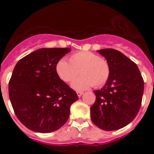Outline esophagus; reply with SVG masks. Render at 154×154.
I'll return each mask as SVG.
<instances>
[{
	"label": "esophagus",
	"mask_w": 154,
	"mask_h": 154,
	"mask_svg": "<svg viewBox=\"0 0 154 154\" xmlns=\"http://www.w3.org/2000/svg\"><path fill=\"white\" fill-rule=\"evenodd\" d=\"M83 94V91H77V96H78L79 97H81L82 96V94Z\"/></svg>",
	"instance_id": "obj_1"
}]
</instances>
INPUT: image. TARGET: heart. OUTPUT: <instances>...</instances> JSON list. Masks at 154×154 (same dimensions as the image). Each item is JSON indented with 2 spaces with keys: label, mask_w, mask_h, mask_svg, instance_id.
<instances>
[{
  "label": "heart",
  "mask_w": 154,
  "mask_h": 154,
  "mask_svg": "<svg viewBox=\"0 0 154 154\" xmlns=\"http://www.w3.org/2000/svg\"><path fill=\"white\" fill-rule=\"evenodd\" d=\"M69 62L61 59L57 63L55 71L63 81L71 83L74 89L81 91L94 86L100 87L104 85L110 75L109 63L97 54L89 51H80L71 55Z\"/></svg>",
  "instance_id": "obj_1"
}]
</instances>
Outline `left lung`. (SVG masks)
<instances>
[{
	"label": "left lung",
	"mask_w": 154,
	"mask_h": 154,
	"mask_svg": "<svg viewBox=\"0 0 154 154\" xmlns=\"http://www.w3.org/2000/svg\"><path fill=\"white\" fill-rule=\"evenodd\" d=\"M106 60L110 75L103 88L94 91L91 119L99 128L116 130L130 123L139 112L144 92V80L136 63L116 50L97 51Z\"/></svg>",
	"instance_id": "1"
}]
</instances>
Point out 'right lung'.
Segmentation results:
<instances>
[{"label": "right lung", "instance_id": "right-lung-1", "mask_svg": "<svg viewBox=\"0 0 154 154\" xmlns=\"http://www.w3.org/2000/svg\"><path fill=\"white\" fill-rule=\"evenodd\" d=\"M70 48H41L17 63L9 83L14 112L27 128L51 133L67 122L70 107L78 96L57 76V62Z\"/></svg>", "mask_w": 154, "mask_h": 154}]
</instances>
